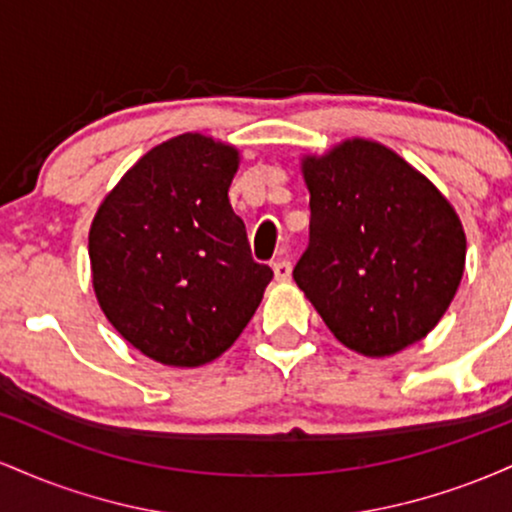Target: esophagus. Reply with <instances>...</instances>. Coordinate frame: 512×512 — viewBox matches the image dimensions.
I'll return each instance as SVG.
<instances>
[{"label": "esophagus", "mask_w": 512, "mask_h": 512, "mask_svg": "<svg viewBox=\"0 0 512 512\" xmlns=\"http://www.w3.org/2000/svg\"><path fill=\"white\" fill-rule=\"evenodd\" d=\"M274 276H276V281H289L291 279V262L289 260H276L274 262Z\"/></svg>", "instance_id": "34e87169"}]
</instances>
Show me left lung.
<instances>
[{"instance_id":"1","label":"left lung","mask_w":512,"mask_h":512,"mask_svg":"<svg viewBox=\"0 0 512 512\" xmlns=\"http://www.w3.org/2000/svg\"><path fill=\"white\" fill-rule=\"evenodd\" d=\"M310 243L298 289L344 346L390 356L424 339L464 272L462 223L419 170L383 144L351 139L303 161Z\"/></svg>"}]
</instances>
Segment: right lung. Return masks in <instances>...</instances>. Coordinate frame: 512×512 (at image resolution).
<instances>
[{
    "mask_svg": "<svg viewBox=\"0 0 512 512\" xmlns=\"http://www.w3.org/2000/svg\"><path fill=\"white\" fill-rule=\"evenodd\" d=\"M236 170L233 146L180 134L139 158L91 223L98 303L158 363L195 368L221 356L272 281L228 202Z\"/></svg>",
    "mask_w": 512,
    "mask_h": 512,
    "instance_id": "1",
    "label": "right lung"
}]
</instances>
